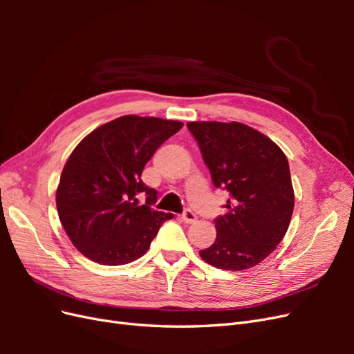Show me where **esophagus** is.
I'll use <instances>...</instances> for the list:
<instances>
[{
  "label": "esophagus",
  "instance_id": "1",
  "mask_svg": "<svg viewBox=\"0 0 354 354\" xmlns=\"http://www.w3.org/2000/svg\"><path fill=\"white\" fill-rule=\"evenodd\" d=\"M181 220H183V221H185V223H187V224H190V223H195V221H196L195 212H194V211H190V209H186L183 214H181Z\"/></svg>",
  "mask_w": 354,
  "mask_h": 354
}]
</instances>
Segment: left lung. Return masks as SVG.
<instances>
[{
  "instance_id": "8db88e82",
  "label": "left lung",
  "mask_w": 354,
  "mask_h": 354,
  "mask_svg": "<svg viewBox=\"0 0 354 354\" xmlns=\"http://www.w3.org/2000/svg\"><path fill=\"white\" fill-rule=\"evenodd\" d=\"M216 187L229 192L217 238L201 259L223 270L250 269L283 239L294 211V189L285 153L241 122H187Z\"/></svg>"
}]
</instances>
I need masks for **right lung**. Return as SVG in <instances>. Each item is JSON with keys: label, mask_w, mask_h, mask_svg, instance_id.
I'll return each instance as SVG.
<instances>
[{"label": "right lung", "mask_w": 354, "mask_h": 354, "mask_svg": "<svg viewBox=\"0 0 354 354\" xmlns=\"http://www.w3.org/2000/svg\"><path fill=\"white\" fill-rule=\"evenodd\" d=\"M183 124L125 115L103 124L73 149L56 192L62 226L88 260L104 266L131 263L149 250L173 214L152 208L156 190L142 181L156 149ZM147 195L145 206L137 196Z\"/></svg>", "instance_id": "add662e5"}]
</instances>
